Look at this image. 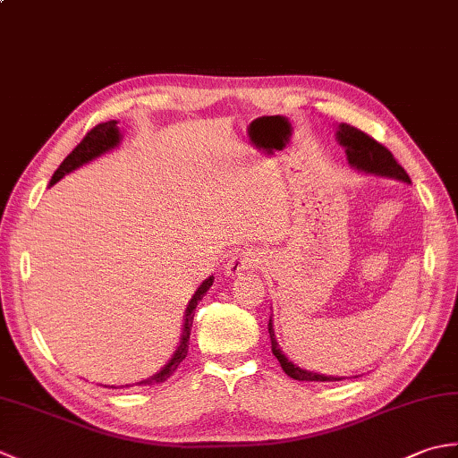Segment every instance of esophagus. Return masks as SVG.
<instances>
[{
  "mask_svg": "<svg viewBox=\"0 0 458 458\" xmlns=\"http://www.w3.org/2000/svg\"><path fill=\"white\" fill-rule=\"evenodd\" d=\"M259 264H261V256H259L258 250H251V248L240 250V251H236V254H232V258L228 259L226 274L234 276V274H240V271L254 269Z\"/></svg>",
  "mask_w": 458,
  "mask_h": 458,
  "instance_id": "34e87169",
  "label": "esophagus"
}]
</instances>
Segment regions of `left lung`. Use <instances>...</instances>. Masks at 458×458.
I'll return each instance as SVG.
<instances>
[{"label": "left lung", "mask_w": 458, "mask_h": 458, "mask_svg": "<svg viewBox=\"0 0 458 458\" xmlns=\"http://www.w3.org/2000/svg\"><path fill=\"white\" fill-rule=\"evenodd\" d=\"M338 141L346 149L348 163L352 165V167L368 171V173L386 174V177H394V179L410 182V174H407L402 165L395 161L392 151L387 149L384 143L376 141L372 135L364 133L362 130H358L350 123H340L338 125ZM269 336H271V352H274V356L279 360L281 368L285 369V374L289 377L299 379V382H338L340 379V377H330V376L307 372V369H301L299 366L291 364L276 343L271 318H269Z\"/></svg>", "instance_id": "left-lung-1"}]
</instances>
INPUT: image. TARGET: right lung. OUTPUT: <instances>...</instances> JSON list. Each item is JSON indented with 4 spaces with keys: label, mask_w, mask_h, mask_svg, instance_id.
<instances>
[{
    "label": "right lung",
    "mask_w": 458,
    "mask_h": 458,
    "mask_svg": "<svg viewBox=\"0 0 458 458\" xmlns=\"http://www.w3.org/2000/svg\"><path fill=\"white\" fill-rule=\"evenodd\" d=\"M115 123H118V122H114V120L112 122H106V123H98V125H96V128H92L89 133H86L84 138H82V141L76 145V148L71 153H68V157L61 163V167L55 171L53 179H51V184H55L58 179H63L66 173H71L76 167H81L82 163H89L94 157H98V155H102L104 151L115 148V145L120 143V131H118V125H115ZM210 285H212V277H208L207 281H204V284L197 289V293L192 295L191 303L187 307V318H184V330H182L181 346L177 348V352H174L171 362L165 366L159 374H155L149 379H143V382H140V386H157V384H163V382H167V377H171L174 372H177L179 364L182 362L184 356H187V352H189V338H191L194 309H197L199 301L210 289Z\"/></svg>",
    "instance_id": "add662e5"
}]
</instances>
